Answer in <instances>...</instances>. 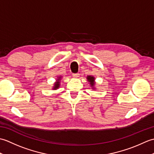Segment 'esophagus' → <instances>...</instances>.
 I'll return each instance as SVG.
<instances>
[{
    "instance_id": "34e87169",
    "label": "esophagus",
    "mask_w": 154,
    "mask_h": 154,
    "mask_svg": "<svg viewBox=\"0 0 154 154\" xmlns=\"http://www.w3.org/2000/svg\"><path fill=\"white\" fill-rule=\"evenodd\" d=\"M73 77H75V78H77V77H79V73H73Z\"/></svg>"
}]
</instances>
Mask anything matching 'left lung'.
Wrapping results in <instances>:
<instances>
[{"label": "left lung", "mask_w": 154, "mask_h": 154, "mask_svg": "<svg viewBox=\"0 0 154 154\" xmlns=\"http://www.w3.org/2000/svg\"><path fill=\"white\" fill-rule=\"evenodd\" d=\"M87 79L88 81H89V82L91 83V85H92V87L94 85V78L93 77H91V76H89L87 77Z\"/></svg>", "instance_id": "8db88e82"}]
</instances>
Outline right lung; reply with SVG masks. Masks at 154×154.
I'll return each mask as SVG.
<instances>
[{"instance_id":"1","label":"right lung","mask_w":154,"mask_h":154,"mask_svg":"<svg viewBox=\"0 0 154 154\" xmlns=\"http://www.w3.org/2000/svg\"><path fill=\"white\" fill-rule=\"evenodd\" d=\"M60 79H57L58 80V81H57V83H55V86L54 87V89H57V88L59 87H60Z\"/></svg>"}]
</instances>
